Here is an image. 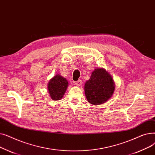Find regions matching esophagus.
Segmentation results:
<instances>
[{"instance_id":"esophagus-1","label":"esophagus","mask_w":155,"mask_h":155,"mask_svg":"<svg viewBox=\"0 0 155 155\" xmlns=\"http://www.w3.org/2000/svg\"><path fill=\"white\" fill-rule=\"evenodd\" d=\"M75 84L77 86H80L81 85H82V80H78V81H76V82H74Z\"/></svg>"}]
</instances>
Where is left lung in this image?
<instances>
[{
  "mask_svg": "<svg viewBox=\"0 0 155 155\" xmlns=\"http://www.w3.org/2000/svg\"><path fill=\"white\" fill-rule=\"evenodd\" d=\"M87 101L99 105L109 101L115 91V83L111 75L104 68H97L84 86Z\"/></svg>",
  "mask_w": 155,
  "mask_h": 155,
  "instance_id": "obj_1",
  "label": "left lung"
}]
</instances>
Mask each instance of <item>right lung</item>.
I'll list each match as a JSON object with an SVG mask.
<instances>
[{
	"label": "right lung",
	"mask_w": 155,
	"mask_h": 155,
	"mask_svg": "<svg viewBox=\"0 0 155 155\" xmlns=\"http://www.w3.org/2000/svg\"><path fill=\"white\" fill-rule=\"evenodd\" d=\"M68 86L67 80L59 74L54 75L48 84V91L53 101L61 100Z\"/></svg>",
	"instance_id": "1"
}]
</instances>
